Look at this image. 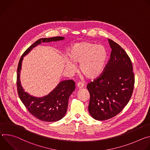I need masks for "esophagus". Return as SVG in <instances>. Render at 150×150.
Here are the masks:
<instances>
[{"mask_svg": "<svg viewBox=\"0 0 150 150\" xmlns=\"http://www.w3.org/2000/svg\"><path fill=\"white\" fill-rule=\"evenodd\" d=\"M77 87H78V88L81 89V88H83V87H84V85H83V83H82V82H78V83H77Z\"/></svg>", "mask_w": 150, "mask_h": 150, "instance_id": "34e87169", "label": "esophagus"}]
</instances>
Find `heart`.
Listing matches in <instances>:
<instances>
[{"mask_svg":"<svg viewBox=\"0 0 150 150\" xmlns=\"http://www.w3.org/2000/svg\"><path fill=\"white\" fill-rule=\"evenodd\" d=\"M69 59H65V68L73 72L75 64H79V71L90 79L99 77L104 72L108 59V53L102 45L89 41H81L72 45L68 50Z\"/></svg>","mask_w":150,"mask_h":150,"instance_id":"b5f03b06","label":"heart"}]
</instances>
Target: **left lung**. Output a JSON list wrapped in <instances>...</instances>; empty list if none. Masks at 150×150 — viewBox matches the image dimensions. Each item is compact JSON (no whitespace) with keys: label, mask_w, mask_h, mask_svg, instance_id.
Masks as SVG:
<instances>
[{"label":"left lung","mask_w":150,"mask_h":150,"mask_svg":"<svg viewBox=\"0 0 150 150\" xmlns=\"http://www.w3.org/2000/svg\"><path fill=\"white\" fill-rule=\"evenodd\" d=\"M108 41L112 52L104 72L87 87L90 95L88 111L97 120H108L119 113L129 102L134 86L129 57L116 42Z\"/></svg>","instance_id":"left-lung-1"}]
</instances>
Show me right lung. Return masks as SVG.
<instances>
[{"mask_svg":"<svg viewBox=\"0 0 150 150\" xmlns=\"http://www.w3.org/2000/svg\"><path fill=\"white\" fill-rule=\"evenodd\" d=\"M64 39L63 37L38 39L23 53L18 63L16 81L18 96L30 113L42 121L56 122L64 117L67 111L69 97L75 89V83L71 79L62 81L47 95L41 97L33 96L25 92L21 85L20 73L22 62L24 56L42 42L58 41Z\"/></svg>","mask_w":150,"mask_h":150,"instance_id":"obj_1","label":"right lung"}]
</instances>
